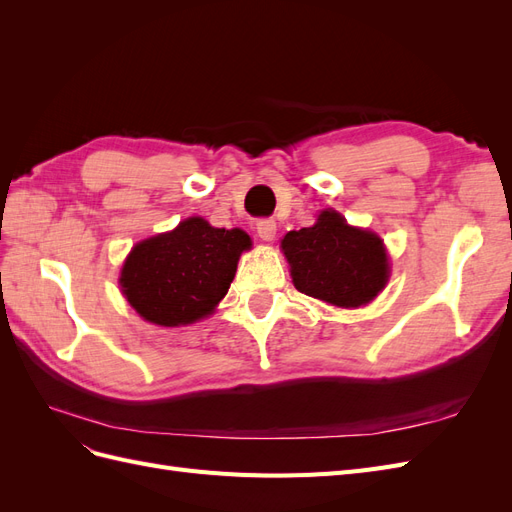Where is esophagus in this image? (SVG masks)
<instances>
[{
	"mask_svg": "<svg viewBox=\"0 0 512 512\" xmlns=\"http://www.w3.org/2000/svg\"><path fill=\"white\" fill-rule=\"evenodd\" d=\"M256 232L262 241H273L275 232H277V224H275V220H260L256 224Z\"/></svg>",
	"mask_w": 512,
	"mask_h": 512,
	"instance_id": "34e87169",
	"label": "esophagus"
}]
</instances>
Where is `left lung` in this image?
<instances>
[{
	"instance_id": "8db88e82",
	"label": "left lung",
	"mask_w": 512,
	"mask_h": 512,
	"mask_svg": "<svg viewBox=\"0 0 512 512\" xmlns=\"http://www.w3.org/2000/svg\"><path fill=\"white\" fill-rule=\"evenodd\" d=\"M294 288L337 307H361L389 282V256L376 232L350 226L333 209L282 239Z\"/></svg>"
}]
</instances>
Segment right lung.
Returning a JSON list of instances; mask_svg holds the SVG:
<instances>
[{
    "label": "right lung",
    "mask_w": 512,
    "mask_h": 512,
    "mask_svg": "<svg viewBox=\"0 0 512 512\" xmlns=\"http://www.w3.org/2000/svg\"><path fill=\"white\" fill-rule=\"evenodd\" d=\"M252 239L241 228H213L203 218L132 247L119 286L138 316L160 327L207 318L230 288L239 256Z\"/></svg>",
    "instance_id": "add662e5"
}]
</instances>
